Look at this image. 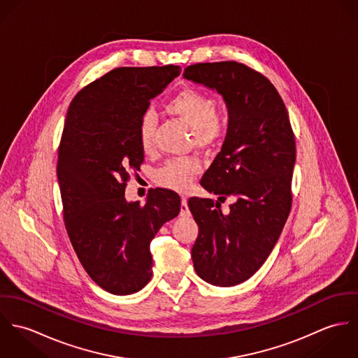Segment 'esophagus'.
I'll return each instance as SVG.
<instances>
[{
  "mask_svg": "<svg viewBox=\"0 0 358 358\" xmlns=\"http://www.w3.org/2000/svg\"><path fill=\"white\" fill-rule=\"evenodd\" d=\"M180 216H183V217H187V216H190V210H189V206H187V199H186V197H182V205H180Z\"/></svg>",
  "mask_w": 358,
  "mask_h": 358,
  "instance_id": "34e87169",
  "label": "esophagus"
}]
</instances>
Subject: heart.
<instances>
[{"label": "heart", "mask_w": 358, "mask_h": 358, "mask_svg": "<svg viewBox=\"0 0 358 358\" xmlns=\"http://www.w3.org/2000/svg\"><path fill=\"white\" fill-rule=\"evenodd\" d=\"M165 110L185 121L194 135L196 146L205 149L215 145L226 132L227 121L216 114L217 103L203 92L186 88L166 103ZM155 117L148 111L138 125V141L142 152L153 150ZM201 172V164L196 158H182L166 161L157 172L155 182L159 186L175 192H186L194 178Z\"/></svg>", "instance_id": "heart-1"}]
</instances>
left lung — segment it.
I'll return each mask as SVG.
<instances>
[{
  "label": "left lung",
  "mask_w": 358,
  "mask_h": 358,
  "mask_svg": "<svg viewBox=\"0 0 358 358\" xmlns=\"http://www.w3.org/2000/svg\"><path fill=\"white\" fill-rule=\"evenodd\" d=\"M183 78L216 91L227 107L223 146L200 182L219 201L192 197L189 208L199 224L192 248L199 277L216 287H233L262 267L287 222L295 136L274 85L245 64L197 63L185 70ZM226 196L234 204L222 213Z\"/></svg>",
  "instance_id": "8db88e82"
}]
</instances>
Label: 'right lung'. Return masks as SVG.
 Here are the masks:
<instances>
[{
    "instance_id": "obj_1",
    "label": "right lung",
    "mask_w": 358,
    "mask_h": 358,
    "mask_svg": "<svg viewBox=\"0 0 358 358\" xmlns=\"http://www.w3.org/2000/svg\"><path fill=\"white\" fill-rule=\"evenodd\" d=\"M179 74L172 64L114 69L80 91L67 111L56 168L64 224L88 275L113 295L150 281V243L180 210V197L168 189H154L143 205L125 199L128 172L145 159L139 121Z\"/></svg>"
}]
</instances>
